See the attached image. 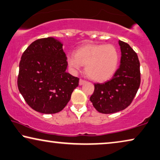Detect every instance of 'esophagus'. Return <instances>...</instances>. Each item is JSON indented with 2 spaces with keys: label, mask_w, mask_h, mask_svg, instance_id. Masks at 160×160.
<instances>
[{
  "label": "esophagus",
  "mask_w": 160,
  "mask_h": 160,
  "mask_svg": "<svg viewBox=\"0 0 160 160\" xmlns=\"http://www.w3.org/2000/svg\"><path fill=\"white\" fill-rule=\"evenodd\" d=\"M84 83H86V81L84 79H80L79 80V85H82L84 84Z\"/></svg>",
  "instance_id": "obj_1"
}]
</instances>
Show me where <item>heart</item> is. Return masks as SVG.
I'll return each mask as SVG.
<instances>
[{
	"label": "heart",
	"instance_id": "heart-1",
	"mask_svg": "<svg viewBox=\"0 0 160 160\" xmlns=\"http://www.w3.org/2000/svg\"><path fill=\"white\" fill-rule=\"evenodd\" d=\"M119 61V53L114 45L88 44L69 54L67 62L71 68L78 70L85 66L87 75L94 82H103L112 77Z\"/></svg>",
	"mask_w": 160,
	"mask_h": 160
}]
</instances>
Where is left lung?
<instances>
[{"instance_id": "left-lung-1", "label": "left lung", "mask_w": 160, "mask_h": 160, "mask_svg": "<svg viewBox=\"0 0 160 160\" xmlns=\"http://www.w3.org/2000/svg\"><path fill=\"white\" fill-rule=\"evenodd\" d=\"M120 66L110 80L94 84L90 101L101 113L110 114L131 105L141 84L140 63L136 52L128 43L119 40Z\"/></svg>"}]
</instances>
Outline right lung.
Instances as JSON below:
<instances>
[{
    "instance_id": "add662e5",
    "label": "right lung",
    "mask_w": 160,
    "mask_h": 160,
    "mask_svg": "<svg viewBox=\"0 0 160 160\" xmlns=\"http://www.w3.org/2000/svg\"><path fill=\"white\" fill-rule=\"evenodd\" d=\"M63 45L53 38L33 42L23 52L17 85L24 100L37 112L61 111L78 86L79 78L67 73Z\"/></svg>"
}]
</instances>
